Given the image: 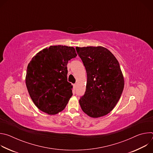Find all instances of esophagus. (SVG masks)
<instances>
[{"label": "esophagus", "instance_id": "esophagus-1", "mask_svg": "<svg viewBox=\"0 0 153 153\" xmlns=\"http://www.w3.org/2000/svg\"><path fill=\"white\" fill-rule=\"evenodd\" d=\"M76 84H73V88L74 89L76 88Z\"/></svg>", "mask_w": 153, "mask_h": 153}]
</instances>
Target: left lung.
I'll return each mask as SVG.
<instances>
[{
	"instance_id": "left-lung-1",
	"label": "left lung",
	"mask_w": 153,
	"mask_h": 153,
	"mask_svg": "<svg viewBox=\"0 0 153 153\" xmlns=\"http://www.w3.org/2000/svg\"><path fill=\"white\" fill-rule=\"evenodd\" d=\"M87 74L86 91L79 100L82 111L94 118L115 107L124 88V79L115 56L102 47H76Z\"/></svg>"
}]
</instances>
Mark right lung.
I'll return each mask as SVG.
<instances>
[{
	"label": "right lung",
	"instance_id": "right-lung-1",
	"mask_svg": "<svg viewBox=\"0 0 153 153\" xmlns=\"http://www.w3.org/2000/svg\"><path fill=\"white\" fill-rule=\"evenodd\" d=\"M77 56L73 47L57 45L43 49L28 63L25 82L29 94L42 111L53 115L62 111L73 95L67 81V63Z\"/></svg>",
	"mask_w": 153,
	"mask_h": 153
}]
</instances>
